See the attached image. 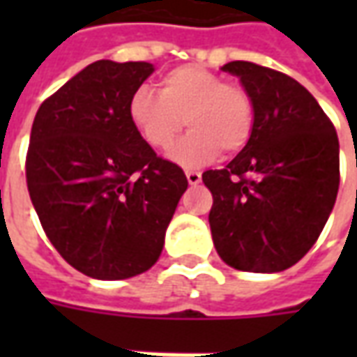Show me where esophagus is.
Segmentation results:
<instances>
[{"label":"esophagus","instance_id":"obj_1","mask_svg":"<svg viewBox=\"0 0 357 357\" xmlns=\"http://www.w3.org/2000/svg\"><path fill=\"white\" fill-rule=\"evenodd\" d=\"M185 176H187V181L191 183V185H197V183H201V172H195V170H187L185 172Z\"/></svg>","mask_w":357,"mask_h":357}]
</instances>
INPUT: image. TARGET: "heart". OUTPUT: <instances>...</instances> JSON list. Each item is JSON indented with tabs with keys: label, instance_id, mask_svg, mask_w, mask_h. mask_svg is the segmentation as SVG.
Returning a JSON list of instances; mask_svg holds the SVG:
<instances>
[{
	"label": "heart",
	"instance_id": "1",
	"mask_svg": "<svg viewBox=\"0 0 357 357\" xmlns=\"http://www.w3.org/2000/svg\"><path fill=\"white\" fill-rule=\"evenodd\" d=\"M128 116L141 139L153 149H168L183 130L191 133L172 149L183 166H199L222 151L237 155L255 133V99L239 82L199 65H181L164 74L158 93L139 88L130 97Z\"/></svg>",
	"mask_w": 357,
	"mask_h": 357
}]
</instances>
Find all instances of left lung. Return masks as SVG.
Returning <instances> with one entry per match:
<instances>
[{
    "instance_id": "left-lung-1",
    "label": "left lung",
    "mask_w": 357,
    "mask_h": 357,
    "mask_svg": "<svg viewBox=\"0 0 357 357\" xmlns=\"http://www.w3.org/2000/svg\"><path fill=\"white\" fill-rule=\"evenodd\" d=\"M222 70L239 76L255 99L248 145L222 170H206L208 222L227 266L273 273L298 262L323 231L340 183L335 126L304 86L248 61Z\"/></svg>"
}]
</instances>
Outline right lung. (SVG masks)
Instances as JSON below:
<instances>
[{"label":"right lung","mask_w":357,"mask_h":357,"mask_svg":"<svg viewBox=\"0 0 357 357\" xmlns=\"http://www.w3.org/2000/svg\"><path fill=\"white\" fill-rule=\"evenodd\" d=\"M145 61H95L40 105L26 153V185L43 231L74 269L93 279L147 271L187 178L156 156L128 116L153 74Z\"/></svg>","instance_id":"obj_1"}]
</instances>
